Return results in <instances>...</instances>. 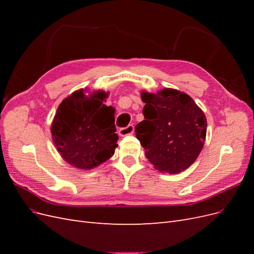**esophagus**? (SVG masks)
Returning a JSON list of instances; mask_svg holds the SVG:
<instances>
[{
    "label": "esophagus",
    "instance_id": "obj_1",
    "mask_svg": "<svg viewBox=\"0 0 254 254\" xmlns=\"http://www.w3.org/2000/svg\"><path fill=\"white\" fill-rule=\"evenodd\" d=\"M134 131V127L133 125H128L127 127H124V128H121L119 130V134L121 136H126V135H129V134H132Z\"/></svg>",
    "mask_w": 254,
    "mask_h": 254
}]
</instances>
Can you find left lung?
I'll return each instance as SVG.
<instances>
[{
    "instance_id": "1",
    "label": "left lung",
    "mask_w": 254,
    "mask_h": 254,
    "mask_svg": "<svg viewBox=\"0 0 254 254\" xmlns=\"http://www.w3.org/2000/svg\"><path fill=\"white\" fill-rule=\"evenodd\" d=\"M141 97L145 120L135 126V135L146 158L161 173L186 171L203 148L207 126L203 111L176 89L142 91Z\"/></svg>"
}]
</instances>
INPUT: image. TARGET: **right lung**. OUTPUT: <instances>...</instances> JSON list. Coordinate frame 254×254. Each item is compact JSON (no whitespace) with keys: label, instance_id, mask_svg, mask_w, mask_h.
<instances>
[{"label":"right lung","instance_id":"1","mask_svg":"<svg viewBox=\"0 0 254 254\" xmlns=\"http://www.w3.org/2000/svg\"><path fill=\"white\" fill-rule=\"evenodd\" d=\"M108 96L102 90L75 91L60 103L52 122V139L60 156L79 170H93L118 147L115 109L104 104Z\"/></svg>","mask_w":254,"mask_h":254}]
</instances>
